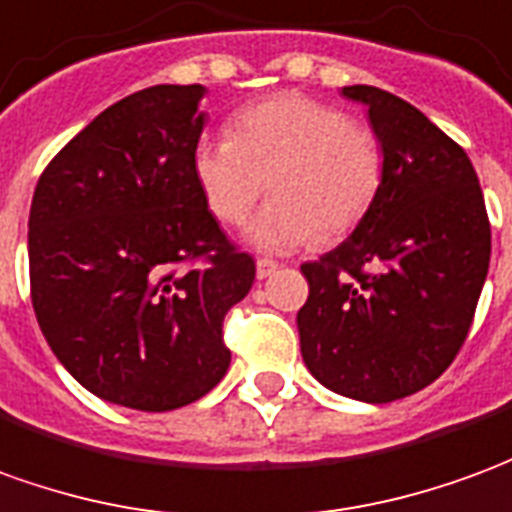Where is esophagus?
<instances>
[{"instance_id": "obj_1", "label": "esophagus", "mask_w": 512, "mask_h": 512, "mask_svg": "<svg viewBox=\"0 0 512 512\" xmlns=\"http://www.w3.org/2000/svg\"><path fill=\"white\" fill-rule=\"evenodd\" d=\"M278 270H281V264L273 262V259H259V262H256V275H259V278H270V275H275Z\"/></svg>"}]
</instances>
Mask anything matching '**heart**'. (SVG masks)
Here are the masks:
<instances>
[{
    "mask_svg": "<svg viewBox=\"0 0 512 512\" xmlns=\"http://www.w3.org/2000/svg\"><path fill=\"white\" fill-rule=\"evenodd\" d=\"M192 176L209 212L228 226L245 223L267 190L273 201L250 226L264 250L342 239L378 204L386 151L364 123L328 101L278 93L231 115L228 134L201 137Z\"/></svg>",
    "mask_w": 512,
    "mask_h": 512,
    "instance_id": "heart-1",
    "label": "heart"
}]
</instances>
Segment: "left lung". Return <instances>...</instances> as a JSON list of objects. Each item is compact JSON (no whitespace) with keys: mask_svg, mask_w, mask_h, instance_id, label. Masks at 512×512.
<instances>
[{"mask_svg":"<svg viewBox=\"0 0 512 512\" xmlns=\"http://www.w3.org/2000/svg\"><path fill=\"white\" fill-rule=\"evenodd\" d=\"M342 93L369 107L386 181L364 223L300 267V353L336 394L391 402L430 386L460 353L488 275L491 223L471 159L436 123L372 85Z\"/></svg>","mask_w":512,"mask_h":512,"instance_id":"8db88e82","label":"left lung"}]
</instances>
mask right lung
<instances>
[{
	"label": "right lung",
	"instance_id": "add662e5",
	"mask_svg": "<svg viewBox=\"0 0 512 512\" xmlns=\"http://www.w3.org/2000/svg\"><path fill=\"white\" fill-rule=\"evenodd\" d=\"M204 85H154L96 115L46 165L30 209V295L52 353L96 397L173 411L231 364L228 308L256 262L195 176Z\"/></svg>",
	"mask_w": 512,
	"mask_h": 512
}]
</instances>
